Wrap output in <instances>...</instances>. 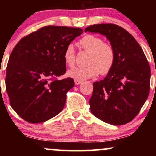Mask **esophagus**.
Listing matches in <instances>:
<instances>
[{"label":"esophagus","instance_id":"obj_1","mask_svg":"<svg viewBox=\"0 0 156 156\" xmlns=\"http://www.w3.org/2000/svg\"><path fill=\"white\" fill-rule=\"evenodd\" d=\"M82 80H77V79H75V84H76V85H79V84H80L82 83Z\"/></svg>","mask_w":156,"mask_h":156}]
</instances>
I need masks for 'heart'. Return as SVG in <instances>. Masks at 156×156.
Here are the masks:
<instances>
[{"instance_id":"heart-1","label":"heart","mask_w":156,"mask_h":156,"mask_svg":"<svg viewBox=\"0 0 156 156\" xmlns=\"http://www.w3.org/2000/svg\"><path fill=\"white\" fill-rule=\"evenodd\" d=\"M79 44L85 51L90 52L89 64L85 67H76L67 75L77 80H84L96 77L101 73L106 75L112 70L115 63L116 53L112 44L105 42L98 36L87 34L79 40ZM64 60L68 67H73L76 64V51L73 44H69L64 52Z\"/></svg>"}]
</instances>
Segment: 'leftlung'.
<instances>
[{
	"label": "left lung",
	"instance_id": "1",
	"mask_svg": "<svg viewBox=\"0 0 156 156\" xmlns=\"http://www.w3.org/2000/svg\"><path fill=\"white\" fill-rule=\"evenodd\" d=\"M87 31L105 35L116 53L112 70L104 79L93 83L91 112L108 124H126L139 114L149 95L151 73L147 59L137 41L121 26L92 25Z\"/></svg>",
	"mask_w": 156,
	"mask_h": 156
}]
</instances>
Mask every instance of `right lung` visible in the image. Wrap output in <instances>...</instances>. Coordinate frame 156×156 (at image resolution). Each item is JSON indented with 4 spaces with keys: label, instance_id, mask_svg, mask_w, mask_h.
Listing matches in <instances>:
<instances>
[{
    "label": "right lung",
    "instance_id": "add662e5",
    "mask_svg": "<svg viewBox=\"0 0 156 156\" xmlns=\"http://www.w3.org/2000/svg\"><path fill=\"white\" fill-rule=\"evenodd\" d=\"M83 29L48 26L23 37L11 53L6 89L10 105L24 120L43 122L59 114L67 93L74 87L66 73L65 48Z\"/></svg>",
    "mask_w": 156,
    "mask_h": 156
}]
</instances>
